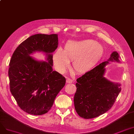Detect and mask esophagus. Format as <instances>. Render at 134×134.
I'll return each mask as SVG.
<instances>
[{"label": "esophagus", "mask_w": 134, "mask_h": 134, "mask_svg": "<svg viewBox=\"0 0 134 134\" xmlns=\"http://www.w3.org/2000/svg\"><path fill=\"white\" fill-rule=\"evenodd\" d=\"M66 82L68 83H71L73 82V80H71V79L67 78V80H66Z\"/></svg>", "instance_id": "1"}]
</instances>
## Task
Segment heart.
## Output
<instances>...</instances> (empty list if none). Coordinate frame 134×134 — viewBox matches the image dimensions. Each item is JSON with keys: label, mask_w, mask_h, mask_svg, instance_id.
<instances>
[{"label": "heart", "mask_w": 134, "mask_h": 134, "mask_svg": "<svg viewBox=\"0 0 134 134\" xmlns=\"http://www.w3.org/2000/svg\"><path fill=\"white\" fill-rule=\"evenodd\" d=\"M103 54V46L94 40L69 41L63 51L60 48L55 51L53 59L56 70L60 73L65 72L70 61H73V69L79 73H85L100 61Z\"/></svg>", "instance_id": "b5f03b06"}]
</instances>
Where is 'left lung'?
I'll return each mask as SVG.
<instances>
[{
    "label": "left lung",
    "instance_id": "8db88e82",
    "mask_svg": "<svg viewBox=\"0 0 134 134\" xmlns=\"http://www.w3.org/2000/svg\"><path fill=\"white\" fill-rule=\"evenodd\" d=\"M116 51L107 61L77 79L74 104L77 113L85 119L96 118L105 113L113 106L121 91V84L114 83L104 77L106 66L110 62H120Z\"/></svg>",
    "mask_w": 134,
    "mask_h": 134
}]
</instances>
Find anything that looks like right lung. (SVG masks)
<instances>
[{
	"label": "right lung",
	"mask_w": 134,
	"mask_h": 134,
	"mask_svg": "<svg viewBox=\"0 0 134 134\" xmlns=\"http://www.w3.org/2000/svg\"><path fill=\"white\" fill-rule=\"evenodd\" d=\"M56 34H37L17 47L9 63L10 90L20 109L28 114L48 113L55 98L66 83V79L53 71L52 53L58 44ZM45 53L47 62L38 61L31 54Z\"/></svg>",
	"instance_id": "1"
}]
</instances>
